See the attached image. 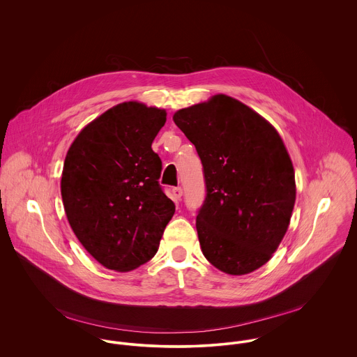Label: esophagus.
I'll use <instances>...</instances> for the list:
<instances>
[{
	"instance_id": "1",
	"label": "esophagus",
	"mask_w": 357,
	"mask_h": 357,
	"mask_svg": "<svg viewBox=\"0 0 357 357\" xmlns=\"http://www.w3.org/2000/svg\"><path fill=\"white\" fill-rule=\"evenodd\" d=\"M172 192H173L174 201H180V199H181V197H183V188H181V187H174V188L172 190Z\"/></svg>"
}]
</instances>
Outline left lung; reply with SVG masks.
Wrapping results in <instances>:
<instances>
[{
	"instance_id": "1",
	"label": "left lung",
	"mask_w": 357,
	"mask_h": 357,
	"mask_svg": "<svg viewBox=\"0 0 357 357\" xmlns=\"http://www.w3.org/2000/svg\"><path fill=\"white\" fill-rule=\"evenodd\" d=\"M204 166L197 231L206 259L229 275L266 264L296 204L294 167L276 129L246 104L215 95L173 115Z\"/></svg>"
}]
</instances>
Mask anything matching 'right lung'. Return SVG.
Returning a JSON list of instances; mask_svg holds the SVG:
<instances>
[{
	"label": "right lung",
	"mask_w": 357,
	"mask_h": 357,
	"mask_svg": "<svg viewBox=\"0 0 357 357\" xmlns=\"http://www.w3.org/2000/svg\"><path fill=\"white\" fill-rule=\"evenodd\" d=\"M165 122V109L121 102L86 125L66 155L60 187L67 220L108 269L128 272L151 259L174 214L151 149Z\"/></svg>",
	"instance_id": "obj_1"
}]
</instances>
